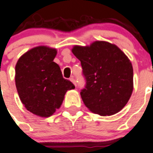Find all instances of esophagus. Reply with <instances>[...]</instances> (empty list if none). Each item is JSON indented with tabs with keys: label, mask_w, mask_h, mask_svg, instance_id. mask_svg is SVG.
Wrapping results in <instances>:
<instances>
[{
	"label": "esophagus",
	"mask_w": 153,
	"mask_h": 153,
	"mask_svg": "<svg viewBox=\"0 0 153 153\" xmlns=\"http://www.w3.org/2000/svg\"><path fill=\"white\" fill-rule=\"evenodd\" d=\"M70 81H71V82H72V83H73V84H74L75 86H76V81H75V79L73 78V77H71V78L70 79Z\"/></svg>",
	"instance_id": "1"
}]
</instances>
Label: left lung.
<instances>
[{
	"label": "left lung",
	"instance_id": "8db88e82",
	"mask_svg": "<svg viewBox=\"0 0 153 153\" xmlns=\"http://www.w3.org/2000/svg\"><path fill=\"white\" fill-rule=\"evenodd\" d=\"M71 52L81 61L86 81L81 91L85 105L101 116L120 112L134 90V70L128 57L115 44L105 41L75 45Z\"/></svg>",
	"mask_w": 153,
	"mask_h": 153
}]
</instances>
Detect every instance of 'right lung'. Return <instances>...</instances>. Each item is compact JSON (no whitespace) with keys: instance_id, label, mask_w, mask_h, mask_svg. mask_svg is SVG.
Wrapping results in <instances>:
<instances>
[{"instance_id":"add662e5","label":"right lung","mask_w":153,"mask_h":153,"mask_svg":"<svg viewBox=\"0 0 153 153\" xmlns=\"http://www.w3.org/2000/svg\"><path fill=\"white\" fill-rule=\"evenodd\" d=\"M57 49L38 46L27 51L16 65V85L27 110L40 117H50L60 108L66 92L75 88L64 79L54 62Z\"/></svg>"}]
</instances>
